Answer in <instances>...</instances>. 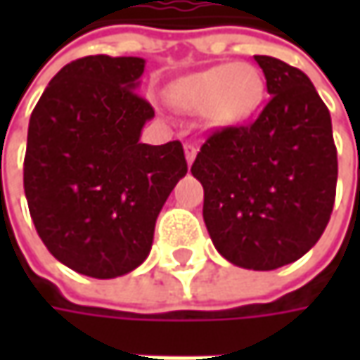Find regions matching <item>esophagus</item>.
I'll return each instance as SVG.
<instances>
[{
  "label": "esophagus",
  "instance_id": "1",
  "mask_svg": "<svg viewBox=\"0 0 360 360\" xmlns=\"http://www.w3.org/2000/svg\"><path fill=\"white\" fill-rule=\"evenodd\" d=\"M196 152H198V148H196L194 144H190V142H188V144L184 146V154H186L188 166H190V164L194 162V158H196Z\"/></svg>",
  "mask_w": 360,
  "mask_h": 360
}]
</instances>
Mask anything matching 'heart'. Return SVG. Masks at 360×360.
<instances>
[{
  "mask_svg": "<svg viewBox=\"0 0 360 360\" xmlns=\"http://www.w3.org/2000/svg\"><path fill=\"white\" fill-rule=\"evenodd\" d=\"M166 98L182 112H202L210 126H234L258 110L264 77L250 63L216 65L172 82Z\"/></svg>",
  "mask_w": 360,
  "mask_h": 360,
  "instance_id": "1",
  "label": "heart"
}]
</instances>
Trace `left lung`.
I'll use <instances>...</instances> for the list:
<instances>
[{
  "instance_id": "1",
  "label": "left lung",
  "mask_w": 360,
  "mask_h": 360,
  "mask_svg": "<svg viewBox=\"0 0 360 360\" xmlns=\"http://www.w3.org/2000/svg\"><path fill=\"white\" fill-rule=\"evenodd\" d=\"M270 100L252 124L212 131L190 172L204 188L202 216L232 264L274 270L323 236L337 194L330 114L304 72L255 56Z\"/></svg>"
}]
</instances>
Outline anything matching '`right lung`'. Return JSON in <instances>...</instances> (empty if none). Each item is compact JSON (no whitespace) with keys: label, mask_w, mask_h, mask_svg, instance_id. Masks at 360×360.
Wrapping results in <instances>:
<instances>
[{"label":"right lung","mask_w":360,"mask_h":360,"mask_svg":"<svg viewBox=\"0 0 360 360\" xmlns=\"http://www.w3.org/2000/svg\"><path fill=\"white\" fill-rule=\"evenodd\" d=\"M142 58L86 56L35 104L23 188L39 238L62 264L116 278L150 255L160 210L186 176L184 148L140 142L154 108L138 96Z\"/></svg>","instance_id":"1"}]
</instances>
